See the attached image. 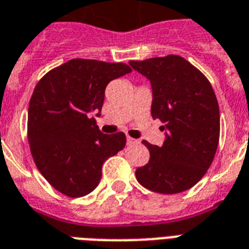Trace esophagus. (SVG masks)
<instances>
[{
	"label": "esophagus",
	"mask_w": 249,
	"mask_h": 249,
	"mask_svg": "<svg viewBox=\"0 0 249 249\" xmlns=\"http://www.w3.org/2000/svg\"><path fill=\"white\" fill-rule=\"evenodd\" d=\"M126 141H128V143H129V145H132V143H139L140 142L139 140L132 139V137H129V136H126Z\"/></svg>",
	"instance_id": "esophagus-1"
}]
</instances>
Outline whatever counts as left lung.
<instances>
[{
  "instance_id": "1",
  "label": "left lung",
  "mask_w": 249,
  "mask_h": 249,
  "mask_svg": "<svg viewBox=\"0 0 249 249\" xmlns=\"http://www.w3.org/2000/svg\"><path fill=\"white\" fill-rule=\"evenodd\" d=\"M152 86V117L163 125L162 146L142 143L150 160L137 181L160 194L189 190L206 174L216 153L220 116L216 96L199 70L178 55L130 60Z\"/></svg>"
}]
</instances>
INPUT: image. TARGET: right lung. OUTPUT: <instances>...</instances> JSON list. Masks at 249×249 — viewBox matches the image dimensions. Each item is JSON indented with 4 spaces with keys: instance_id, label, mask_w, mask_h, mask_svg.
Masks as SVG:
<instances>
[{
    "instance_id": "1",
    "label": "right lung",
    "mask_w": 249,
    "mask_h": 249,
    "mask_svg": "<svg viewBox=\"0 0 249 249\" xmlns=\"http://www.w3.org/2000/svg\"><path fill=\"white\" fill-rule=\"evenodd\" d=\"M129 72L125 63L72 59L36 84L29 104L30 150L40 174L62 194H89L103 163L124 149L125 134L101 133L91 113L100 116L108 83Z\"/></svg>"
}]
</instances>
